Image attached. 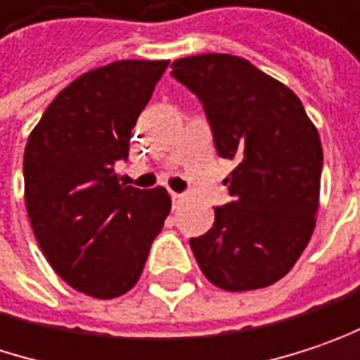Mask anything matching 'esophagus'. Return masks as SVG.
Here are the masks:
<instances>
[{
    "instance_id": "1",
    "label": "esophagus",
    "mask_w": 360,
    "mask_h": 360,
    "mask_svg": "<svg viewBox=\"0 0 360 360\" xmlns=\"http://www.w3.org/2000/svg\"><path fill=\"white\" fill-rule=\"evenodd\" d=\"M169 196H172V205H174V209H178V205H180V202L184 200V196H182V194H178V193H172Z\"/></svg>"
}]
</instances>
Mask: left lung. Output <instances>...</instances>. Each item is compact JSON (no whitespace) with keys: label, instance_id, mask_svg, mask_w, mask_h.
Wrapping results in <instances>:
<instances>
[{"label":"left lung","instance_id":"8db88e82","mask_svg":"<svg viewBox=\"0 0 360 360\" xmlns=\"http://www.w3.org/2000/svg\"><path fill=\"white\" fill-rule=\"evenodd\" d=\"M172 77L200 100L219 158L236 162L223 182L231 202L191 238L202 274L219 289L252 291L293 269L316 227L323 153L301 100L236 55H194Z\"/></svg>","mask_w":360,"mask_h":360}]
</instances>
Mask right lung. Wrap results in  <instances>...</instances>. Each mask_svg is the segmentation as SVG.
Instances as JSON below:
<instances>
[{
    "label": "right lung",
    "mask_w": 360,
    "mask_h": 360,
    "mask_svg": "<svg viewBox=\"0 0 360 360\" xmlns=\"http://www.w3.org/2000/svg\"><path fill=\"white\" fill-rule=\"evenodd\" d=\"M169 61H115L71 82L44 110L24 151V198L34 238L75 291L124 295L141 276L172 200L115 174L131 131Z\"/></svg>",
    "instance_id": "add662e5"
}]
</instances>
